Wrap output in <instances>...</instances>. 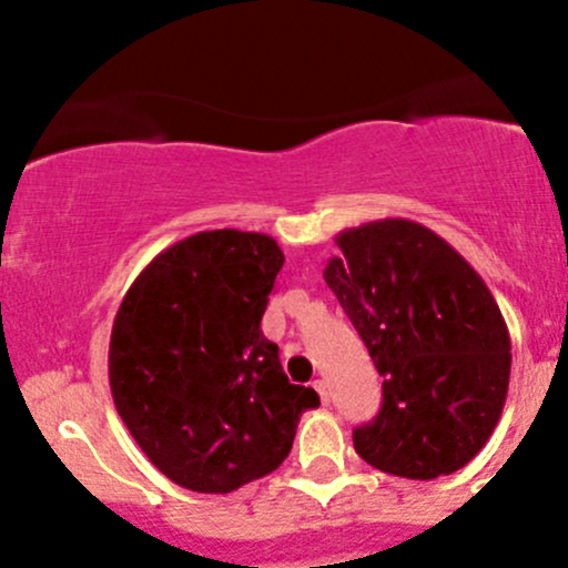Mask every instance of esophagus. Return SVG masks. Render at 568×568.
<instances>
[{
	"label": "esophagus",
	"mask_w": 568,
	"mask_h": 568,
	"mask_svg": "<svg viewBox=\"0 0 568 568\" xmlns=\"http://www.w3.org/2000/svg\"><path fill=\"white\" fill-rule=\"evenodd\" d=\"M313 387H316V390H318L321 400H324V404H329V385H326L324 379H316V382H313Z\"/></svg>",
	"instance_id": "obj_1"
}]
</instances>
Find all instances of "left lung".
Here are the masks:
<instances>
[{
	"label": "left lung",
	"instance_id": "obj_1",
	"mask_svg": "<svg viewBox=\"0 0 568 568\" xmlns=\"http://www.w3.org/2000/svg\"><path fill=\"white\" fill-rule=\"evenodd\" d=\"M335 244L324 280L385 376L382 412L354 428V448L400 478L456 473L506 404L511 337L495 296L420 222H365Z\"/></svg>",
	"mask_w": 568,
	"mask_h": 568
}]
</instances>
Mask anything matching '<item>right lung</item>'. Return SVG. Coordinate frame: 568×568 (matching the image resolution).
Segmentation results:
<instances>
[{"label": "right lung", "mask_w": 568, "mask_h": 568, "mask_svg": "<svg viewBox=\"0 0 568 568\" xmlns=\"http://www.w3.org/2000/svg\"><path fill=\"white\" fill-rule=\"evenodd\" d=\"M285 255L272 236L203 231L159 252L125 291L109 337L114 409L183 489L227 495L274 473L313 387L291 385L261 332Z\"/></svg>", "instance_id": "right-lung-1"}]
</instances>
